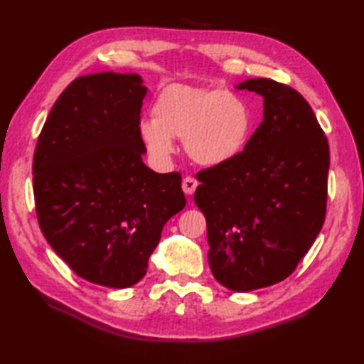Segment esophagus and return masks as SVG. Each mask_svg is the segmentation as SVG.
Returning <instances> with one entry per match:
<instances>
[{
	"label": "esophagus",
	"instance_id": "esophagus-1",
	"mask_svg": "<svg viewBox=\"0 0 364 364\" xmlns=\"http://www.w3.org/2000/svg\"><path fill=\"white\" fill-rule=\"evenodd\" d=\"M197 186H198V181L196 180V178H192V176H184L183 178L181 188L184 191V194L192 196V194H194V191L197 189Z\"/></svg>",
	"mask_w": 364,
	"mask_h": 364
}]
</instances>
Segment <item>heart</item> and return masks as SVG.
<instances>
[{"label": "heart", "instance_id": "obj_1", "mask_svg": "<svg viewBox=\"0 0 364 364\" xmlns=\"http://www.w3.org/2000/svg\"><path fill=\"white\" fill-rule=\"evenodd\" d=\"M250 127V106L239 94L222 87L170 84L154 100L153 119L139 122V136L158 161L172 156L173 137H183L192 159L215 167L241 153Z\"/></svg>", "mask_w": 364, "mask_h": 364}]
</instances>
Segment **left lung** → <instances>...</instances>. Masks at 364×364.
<instances>
[{
	"instance_id": "8db88e82",
	"label": "left lung",
	"mask_w": 364,
	"mask_h": 364,
	"mask_svg": "<svg viewBox=\"0 0 364 364\" xmlns=\"http://www.w3.org/2000/svg\"><path fill=\"white\" fill-rule=\"evenodd\" d=\"M262 97V122L244 150L200 172L208 262L222 286L249 292L292 274L326 218L330 153L297 90L267 78L236 84Z\"/></svg>"
}]
</instances>
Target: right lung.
I'll list each match as a JSON object with an SVG mask.
<instances>
[{
	"instance_id": "obj_1",
	"label": "right lung",
	"mask_w": 364,
	"mask_h": 364,
	"mask_svg": "<svg viewBox=\"0 0 364 364\" xmlns=\"http://www.w3.org/2000/svg\"><path fill=\"white\" fill-rule=\"evenodd\" d=\"M146 94L137 73L80 76L53 105L34 151L45 239L76 275L106 288L142 280L166 222L186 206L181 175L142 161Z\"/></svg>"
}]
</instances>
